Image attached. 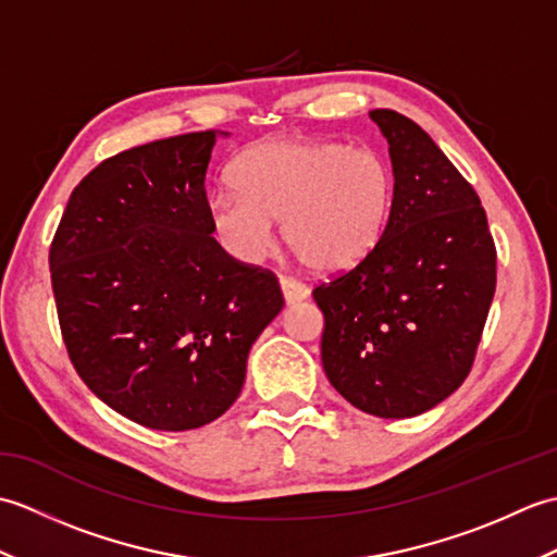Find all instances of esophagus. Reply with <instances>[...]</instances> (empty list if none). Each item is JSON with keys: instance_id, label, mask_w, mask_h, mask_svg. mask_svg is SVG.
Here are the masks:
<instances>
[{"instance_id": "1", "label": "esophagus", "mask_w": 557, "mask_h": 557, "mask_svg": "<svg viewBox=\"0 0 557 557\" xmlns=\"http://www.w3.org/2000/svg\"><path fill=\"white\" fill-rule=\"evenodd\" d=\"M280 287H282V294H285L287 304H299L309 297V287H306L297 277H287V275L280 277Z\"/></svg>"}]
</instances>
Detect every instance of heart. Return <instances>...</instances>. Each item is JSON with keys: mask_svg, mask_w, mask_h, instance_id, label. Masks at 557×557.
<instances>
[{"mask_svg": "<svg viewBox=\"0 0 557 557\" xmlns=\"http://www.w3.org/2000/svg\"><path fill=\"white\" fill-rule=\"evenodd\" d=\"M236 194L210 200V224L230 253L263 258L280 220L282 239L306 265L347 270L381 244L395 206V168L375 148L339 140H263L236 158Z\"/></svg>", "mask_w": 557, "mask_h": 557, "instance_id": "obj_1", "label": "heart"}]
</instances>
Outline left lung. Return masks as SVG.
<instances>
[{
    "label": "left lung",
    "instance_id": "8db88e82",
    "mask_svg": "<svg viewBox=\"0 0 557 557\" xmlns=\"http://www.w3.org/2000/svg\"><path fill=\"white\" fill-rule=\"evenodd\" d=\"M397 191L381 244L318 282L321 359L349 405L381 419L433 409L465 383L495 294V242L479 194L423 128L373 110Z\"/></svg>",
    "mask_w": 557,
    "mask_h": 557
}]
</instances>
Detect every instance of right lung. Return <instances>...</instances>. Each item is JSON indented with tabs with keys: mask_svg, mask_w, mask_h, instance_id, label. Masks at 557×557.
Segmentation results:
<instances>
[{
	"mask_svg": "<svg viewBox=\"0 0 557 557\" xmlns=\"http://www.w3.org/2000/svg\"><path fill=\"white\" fill-rule=\"evenodd\" d=\"M215 132L102 160L71 194L50 246L62 337L81 381L156 431L215 421L242 393L248 349L282 299L275 272L212 239Z\"/></svg>",
	"mask_w": 557,
	"mask_h": 557,
	"instance_id": "obj_1",
	"label": "right lung"
}]
</instances>
